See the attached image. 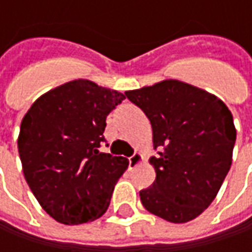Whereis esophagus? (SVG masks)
Wrapping results in <instances>:
<instances>
[{
  "mask_svg": "<svg viewBox=\"0 0 252 252\" xmlns=\"http://www.w3.org/2000/svg\"><path fill=\"white\" fill-rule=\"evenodd\" d=\"M141 154L140 153H134L131 157H129V168L133 169V168H136L139 164H140V161H141Z\"/></svg>",
  "mask_w": 252,
  "mask_h": 252,
  "instance_id": "34e87169",
  "label": "esophagus"
}]
</instances>
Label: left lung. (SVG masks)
Instances as JSON below:
<instances>
[{
    "label": "left lung",
    "mask_w": 252,
    "mask_h": 252,
    "mask_svg": "<svg viewBox=\"0 0 252 252\" xmlns=\"http://www.w3.org/2000/svg\"><path fill=\"white\" fill-rule=\"evenodd\" d=\"M153 129V185L140 190L143 206L171 223H187L209 208L227 175L236 127L218 96L178 80L126 91Z\"/></svg>",
    "instance_id": "obj_1"
}]
</instances>
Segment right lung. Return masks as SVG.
<instances>
[{"label": "right lung", "instance_id": "add662e5", "mask_svg": "<svg viewBox=\"0 0 252 252\" xmlns=\"http://www.w3.org/2000/svg\"><path fill=\"white\" fill-rule=\"evenodd\" d=\"M125 95L88 80L37 98L24 116L18 151L34 198L54 220L81 224L101 218L129 161L101 153L106 116Z\"/></svg>", "mask_w": 252, "mask_h": 252}]
</instances>
